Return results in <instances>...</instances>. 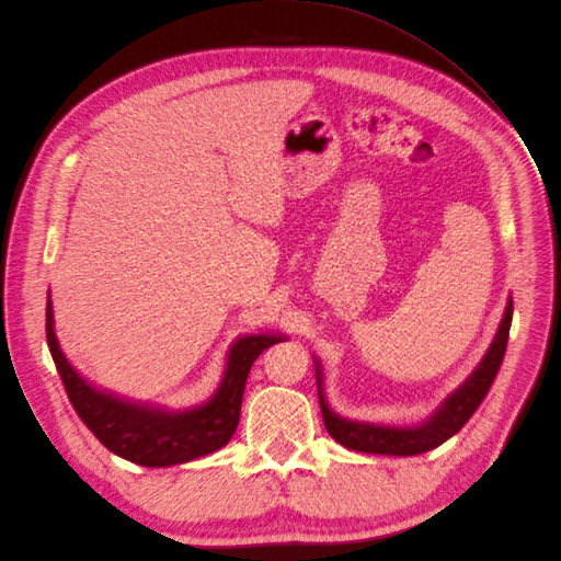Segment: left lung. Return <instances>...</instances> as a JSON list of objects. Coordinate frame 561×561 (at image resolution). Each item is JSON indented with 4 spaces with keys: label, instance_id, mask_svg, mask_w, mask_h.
<instances>
[{
    "label": "left lung",
    "instance_id": "left-lung-1",
    "mask_svg": "<svg viewBox=\"0 0 561 561\" xmlns=\"http://www.w3.org/2000/svg\"><path fill=\"white\" fill-rule=\"evenodd\" d=\"M512 310H514V304L510 296L496 337H493V342L489 344L484 357L480 359V365L471 371V376L462 385H459L453 393H448V397L442 401V405L431 416L414 425H382V423L351 421L346 416H340L325 401L323 382H321L323 371L319 362L314 359L317 393H319L321 416H323L328 435L351 450L371 453V455H399V457L427 453L448 442L453 435L462 431L465 423L480 408L493 378H496L503 365L510 325H512Z\"/></svg>",
    "mask_w": 561,
    "mask_h": 561
}]
</instances>
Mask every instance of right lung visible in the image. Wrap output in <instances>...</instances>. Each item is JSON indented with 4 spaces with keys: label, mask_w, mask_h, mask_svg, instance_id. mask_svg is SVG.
Returning a JSON list of instances; mask_svg holds the SVG:
<instances>
[{
    "label": "right lung",
    "mask_w": 561,
    "mask_h": 561,
    "mask_svg": "<svg viewBox=\"0 0 561 561\" xmlns=\"http://www.w3.org/2000/svg\"><path fill=\"white\" fill-rule=\"evenodd\" d=\"M280 333L242 335L230 344L221 380L213 397L187 410L130 403L90 385L65 357L56 331L51 296H47V344L58 376L81 421L111 453L128 462L158 469L185 465L226 446L240 423L242 393L255 357L283 342Z\"/></svg>",
    "instance_id": "1"
}]
</instances>
